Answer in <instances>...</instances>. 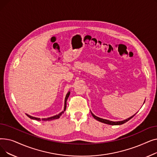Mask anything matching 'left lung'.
Instances as JSON below:
<instances>
[{
	"label": "left lung",
	"mask_w": 157,
	"mask_h": 157,
	"mask_svg": "<svg viewBox=\"0 0 157 157\" xmlns=\"http://www.w3.org/2000/svg\"><path fill=\"white\" fill-rule=\"evenodd\" d=\"M144 102H145V101H144ZM90 112H91L93 117H94L95 120H97V121H101V122L104 123H106V124L111 125H122V124H123V123H126L127 121H128V120H130L131 118H132L135 116V114H136V113L135 114L133 115V116H132V117H130V118H128L127 119L124 120L118 121H110V120H105V119H103V118H99V117H97V116H95V114H94L92 113L91 111H90Z\"/></svg>",
	"instance_id": "8db88e82"
}]
</instances>
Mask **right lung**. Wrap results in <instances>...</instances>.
I'll return each instance as SVG.
<instances>
[{"label":"right lung","mask_w":157,"mask_h":157,"mask_svg":"<svg viewBox=\"0 0 157 157\" xmlns=\"http://www.w3.org/2000/svg\"><path fill=\"white\" fill-rule=\"evenodd\" d=\"M70 94H71V92L70 91H69L68 92H67V95H66V96H65V102H64V108H63V111H62L61 113H60L59 114H56V115H55V116H53V117H49V118H36V117H32V116H30V115H29V114H26V115L27 116L29 117V118H31V119H32V120H37V121H40V120H42V121H50V120H55V119H58V118H59L61 116H62V114L64 113V111H65V109H66V106H67V98H68V97H69V95H70Z\"/></svg>","instance_id":"right-lung-1"}]
</instances>
